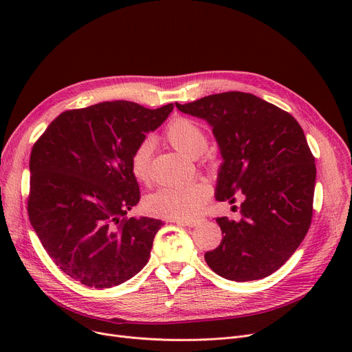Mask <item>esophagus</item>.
Instances as JSON below:
<instances>
[{
    "instance_id": "1",
    "label": "esophagus",
    "mask_w": 352,
    "mask_h": 352,
    "mask_svg": "<svg viewBox=\"0 0 352 352\" xmlns=\"http://www.w3.org/2000/svg\"><path fill=\"white\" fill-rule=\"evenodd\" d=\"M202 219H170V223L174 224H181V226H187V227H197L201 224Z\"/></svg>"
}]
</instances>
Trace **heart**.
Here are the masks:
<instances>
[{"label": "heart", "mask_w": 352, "mask_h": 352, "mask_svg": "<svg viewBox=\"0 0 352 352\" xmlns=\"http://www.w3.org/2000/svg\"><path fill=\"white\" fill-rule=\"evenodd\" d=\"M177 151L188 158H197L206 151L208 140L207 134L197 121L177 117L164 133ZM153 154V142L145 140L138 144L129 157V171L141 182H150V160ZM210 198V188L204 182H190L179 187H162L150 194L145 201V210L157 217L173 219H192L204 210Z\"/></svg>", "instance_id": "b5f03b06"}]
</instances>
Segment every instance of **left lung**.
Here are the masks:
<instances>
[{"instance_id": "1", "label": "left lung", "mask_w": 352, "mask_h": 352, "mask_svg": "<svg viewBox=\"0 0 352 352\" xmlns=\"http://www.w3.org/2000/svg\"><path fill=\"white\" fill-rule=\"evenodd\" d=\"M175 105L212 126L224 160L215 198L231 204L235 194L244 198L241 219L217 218L224 235L206 252L208 267L231 281L265 278L288 261L311 226L317 170L301 125L248 92Z\"/></svg>"}]
</instances>
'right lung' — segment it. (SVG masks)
I'll return each mask as SVG.
<instances>
[{
  "instance_id": "add662e5",
  "label": "right lung",
  "mask_w": 352,
  "mask_h": 352,
  "mask_svg": "<svg viewBox=\"0 0 352 352\" xmlns=\"http://www.w3.org/2000/svg\"><path fill=\"white\" fill-rule=\"evenodd\" d=\"M173 108L107 101L69 109L34 144L30 223L54 264L71 278L87 287H116L150 260L162 221L125 217L140 202L129 157Z\"/></svg>"
}]
</instances>
